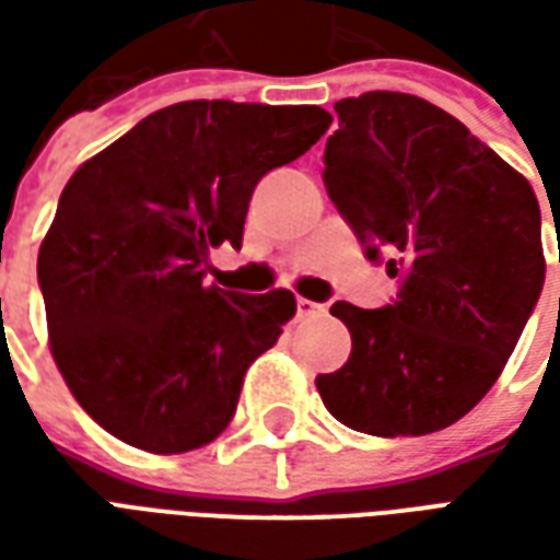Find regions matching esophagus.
Masks as SVG:
<instances>
[{
    "instance_id": "1",
    "label": "esophagus",
    "mask_w": 560,
    "mask_h": 560,
    "mask_svg": "<svg viewBox=\"0 0 560 560\" xmlns=\"http://www.w3.org/2000/svg\"><path fill=\"white\" fill-rule=\"evenodd\" d=\"M327 305L324 303H312V300H305V296H296V315L300 317H315L320 315Z\"/></svg>"
}]
</instances>
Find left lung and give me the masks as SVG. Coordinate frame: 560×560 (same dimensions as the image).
Returning a JSON list of instances; mask_svg holds the SVG:
<instances>
[{
    "label": "left lung",
    "mask_w": 560,
    "mask_h": 560,
    "mask_svg": "<svg viewBox=\"0 0 560 560\" xmlns=\"http://www.w3.org/2000/svg\"><path fill=\"white\" fill-rule=\"evenodd\" d=\"M336 114L327 195L401 288L384 308H329L351 357L317 375V393L357 432H441L492 389L540 300V203L522 173L417 95L365 92Z\"/></svg>",
    "instance_id": "obj_1"
}]
</instances>
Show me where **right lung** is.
<instances>
[{"label": "right lung", "instance_id": "obj_1", "mask_svg": "<svg viewBox=\"0 0 560 560\" xmlns=\"http://www.w3.org/2000/svg\"><path fill=\"white\" fill-rule=\"evenodd\" d=\"M329 122L315 104L179 102L68 179L38 284L56 365L104 432L173 456L228 429L245 369L279 341L296 300L203 284L209 248L243 245L260 176Z\"/></svg>", "mask_w": 560, "mask_h": 560}]
</instances>
